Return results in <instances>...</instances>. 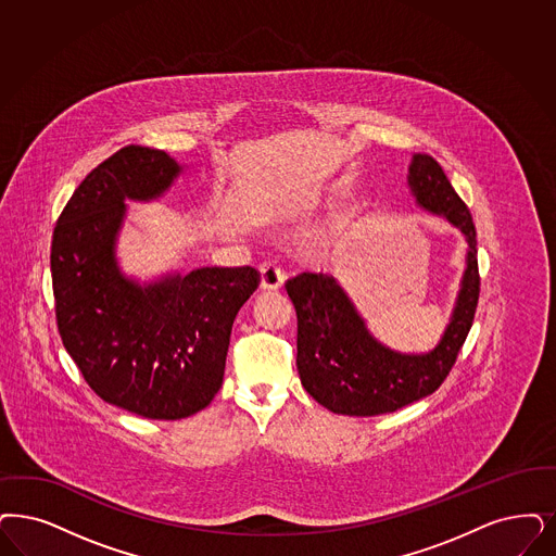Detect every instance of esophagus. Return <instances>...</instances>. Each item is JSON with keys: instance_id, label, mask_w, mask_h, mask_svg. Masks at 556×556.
I'll return each instance as SVG.
<instances>
[{"instance_id": "1", "label": "esophagus", "mask_w": 556, "mask_h": 556, "mask_svg": "<svg viewBox=\"0 0 556 556\" xmlns=\"http://www.w3.org/2000/svg\"><path fill=\"white\" fill-rule=\"evenodd\" d=\"M282 285H285V274L280 271L276 264L268 262V264L260 266V288L278 290Z\"/></svg>"}]
</instances>
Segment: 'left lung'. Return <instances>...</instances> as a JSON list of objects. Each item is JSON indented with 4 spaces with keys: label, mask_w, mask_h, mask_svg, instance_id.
<instances>
[{
    "label": "left lung",
    "mask_w": 556,
    "mask_h": 556,
    "mask_svg": "<svg viewBox=\"0 0 556 556\" xmlns=\"http://www.w3.org/2000/svg\"><path fill=\"white\" fill-rule=\"evenodd\" d=\"M406 181L416 206L447 220L468 245L452 317L434 349L400 352L379 342L333 276L305 271L287 282L296 311L301 383L308 395L336 414L377 416L431 395L450 375L472 328L480 294L472 214L429 154H412Z\"/></svg>",
    "instance_id": "1"
}]
</instances>
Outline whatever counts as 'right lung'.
<instances>
[{"instance_id": "add662e5", "label": "right lung", "mask_w": 556, "mask_h": 556, "mask_svg": "<svg viewBox=\"0 0 556 556\" xmlns=\"http://www.w3.org/2000/svg\"><path fill=\"white\" fill-rule=\"evenodd\" d=\"M184 168L165 150L125 146L74 191L51 241L63 346L106 404L152 420L187 418L214 400L232 321L260 282L251 266L146 282L122 269L125 202L161 200Z\"/></svg>"}]
</instances>
